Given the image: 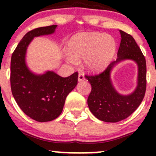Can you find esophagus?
<instances>
[{"label": "esophagus", "mask_w": 156, "mask_h": 156, "mask_svg": "<svg viewBox=\"0 0 156 156\" xmlns=\"http://www.w3.org/2000/svg\"><path fill=\"white\" fill-rule=\"evenodd\" d=\"M78 81H83V80H85V77H84V75L83 74V73H80L79 74H78Z\"/></svg>", "instance_id": "obj_1"}]
</instances>
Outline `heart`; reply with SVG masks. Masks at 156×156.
<instances>
[{"label": "heart", "mask_w": 156, "mask_h": 156, "mask_svg": "<svg viewBox=\"0 0 156 156\" xmlns=\"http://www.w3.org/2000/svg\"><path fill=\"white\" fill-rule=\"evenodd\" d=\"M70 55L67 59L73 64L85 59V66L98 72L108 65L116 51V42L112 36L100 33H80L73 36L68 43Z\"/></svg>", "instance_id": "heart-1"}]
</instances>
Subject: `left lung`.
<instances>
[{
	"label": "left lung",
	"mask_w": 156,
	"mask_h": 156,
	"mask_svg": "<svg viewBox=\"0 0 156 156\" xmlns=\"http://www.w3.org/2000/svg\"><path fill=\"white\" fill-rule=\"evenodd\" d=\"M121 42L117 58L103 73L96 76H85L92 86L87 103L94 117L105 122H117L126 119L136 110L143 101L146 91V60L131 35L119 30ZM133 60L138 65V84L133 93L128 96L119 94L110 80L111 69L123 60Z\"/></svg>",
	"instance_id": "obj_1"
}]
</instances>
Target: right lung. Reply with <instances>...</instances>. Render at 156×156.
<instances>
[{
    "mask_svg": "<svg viewBox=\"0 0 156 156\" xmlns=\"http://www.w3.org/2000/svg\"><path fill=\"white\" fill-rule=\"evenodd\" d=\"M56 25L28 31L17 44L11 58V89L17 105L27 116L37 122H49L60 115L65 100L78 83L76 72L63 78L53 71L36 75L26 64L28 44L36 37L54 33Z\"/></svg>",
    "mask_w": 156,
    "mask_h": 156,
    "instance_id": "1",
    "label": "right lung"
}]
</instances>
